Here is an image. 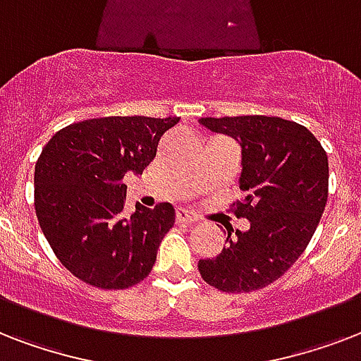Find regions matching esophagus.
<instances>
[{
    "label": "esophagus",
    "mask_w": 361,
    "mask_h": 361,
    "mask_svg": "<svg viewBox=\"0 0 361 361\" xmlns=\"http://www.w3.org/2000/svg\"><path fill=\"white\" fill-rule=\"evenodd\" d=\"M176 221H178V223H185V225H195V223H198L197 217H192V215L183 208L176 209Z\"/></svg>",
    "instance_id": "34e87169"
}]
</instances>
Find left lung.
Masks as SVG:
<instances>
[{
    "label": "left lung",
    "mask_w": 361,
    "mask_h": 361,
    "mask_svg": "<svg viewBox=\"0 0 361 361\" xmlns=\"http://www.w3.org/2000/svg\"><path fill=\"white\" fill-rule=\"evenodd\" d=\"M198 123L238 142L245 198L236 215L251 223L236 236L228 232L226 247L198 260V271L223 292L264 288L296 262L317 231L328 200V155L311 130L283 118H200Z\"/></svg>",
    "instance_id": "8db88e82"
}]
</instances>
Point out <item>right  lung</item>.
I'll list each match as a JSON object with an SVG mask.
<instances>
[{"instance_id":"add662e5","label":"right lung","mask_w":361,"mask_h":361,"mask_svg":"<svg viewBox=\"0 0 361 361\" xmlns=\"http://www.w3.org/2000/svg\"><path fill=\"white\" fill-rule=\"evenodd\" d=\"M180 118L110 116L73 123L50 138L35 164V214L59 262L87 285L140 283L174 226L172 204L123 214L127 172L142 174L161 136Z\"/></svg>"}]
</instances>
